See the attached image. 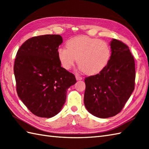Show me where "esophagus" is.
I'll use <instances>...</instances> for the list:
<instances>
[{
	"label": "esophagus",
	"instance_id": "esophagus-1",
	"mask_svg": "<svg viewBox=\"0 0 149 149\" xmlns=\"http://www.w3.org/2000/svg\"><path fill=\"white\" fill-rule=\"evenodd\" d=\"M75 78H76L77 81H80V80H82V77H80V76H79V75H75Z\"/></svg>",
	"mask_w": 149,
	"mask_h": 149
}]
</instances>
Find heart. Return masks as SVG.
Segmentation results:
<instances>
[{"label":"heart","mask_w":149,"mask_h":149,"mask_svg":"<svg viewBox=\"0 0 149 149\" xmlns=\"http://www.w3.org/2000/svg\"><path fill=\"white\" fill-rule=\"evenodd\" d=\"M66 47L57 50L63 68L70 69L77 59V63L84 74L95 75L107 66L111 58V48L105 41L86 36H79L67 41Z\"/></svg>","instance_id":"b5f03b06"}]
</instances>
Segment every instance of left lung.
I'll return each instance as SVG.
<instances>
[{"instance_id": "8db88e82", "label": "left lung", "mask_w": 149, "mask_h": 149, "mask_svg": "<svg viewBox=\"0 0 149 149\" xmlns=\"http://www.w3.org/2000/svg\"><path fill=\"white\" fill-rule=\"evenodd\" d=\"M110 46L111 54L107 66L84 80L85 107L100 118L121 111L134 89L135 63L129 47L116 39L111 41Z\"/></svg>"}]
</instances>
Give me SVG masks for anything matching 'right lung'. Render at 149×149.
<instances>
[{
  "label": "right lung",
  "instance_id": "right-lung-1",
  "mask_svg": "<svg viewBox=\"0 0 149 149\" xmlns=\"http://www.w3.org/2000/svg\"><path fill=\"white\" fill-rule=\"evenodd\" d=\"M63 42L58 34L26 41L16 56L14 74L18 96L37 116L51 118L61 111L74 75L61 67L57 50Z\"/></svg>",
  "mask_w": 149,
  "mask_h": 149
}]
</instances>
